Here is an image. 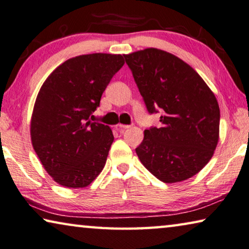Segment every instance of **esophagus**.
<instances>
[{
	"instance_id": "obj_1",
	"label": "esophagus",
	"mask_w": 249,
	"mask_h": 249,
	"mask_svg": "<svg viewBox=\"0 0 249 249\" xmlns=\"http://www.w3.org/2000/svg\"><path fill=\"white\" fill-rule=\"evenodd\" d=\"M128 128H130V125H127V124H119L116 125V129H117L119 132H124V130L128 129Z\"/></svg>"
}]
</instances>
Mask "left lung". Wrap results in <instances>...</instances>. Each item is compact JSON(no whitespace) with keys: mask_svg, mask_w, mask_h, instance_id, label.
Segmentation results:
<instances>
[{"mask_svg":"<svg viewBox=\"0 0 249 249\" xmlns=\"http://www.w3.org/2000/svg\"><path fill=\"white\" fill-rule=\"evenodd\" d=\"M150 113L161 128L144 130L136 149L145 169L164 183L185 181L209 163L219 138L216 97L184 60L158 48L124 55Z\"/></svg>","mask_w":249,"mask_h":249,"instance_id":"left-lung-1","label":"left lung"}]
</instances>
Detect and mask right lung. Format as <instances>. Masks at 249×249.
I'll use <instances>...</instances> for the list:
<instances>
[{"label": "right lung", "mask_w": 249, "mask_h": 249, "mask_svg": "<svg viewBox=\"0 0 249 249\" xmlns=\"http://www.w3.org/2000/svg\"><path fill=\"white\" fill-rule=\"evenodd\" d=\"M124 64L120 54L76 56L56 67L40 87L31 118L32 145L59 185L83 189L103 171L113 134L89 116Z\"/></svg>", "instance_id": "1"}]
</instances>
